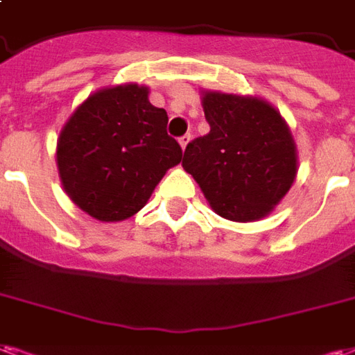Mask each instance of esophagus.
I'll return each mask as SVG.
<instances>
[{
	"instance_id": "34e87169",
	"label": "esophagus",
	"mask_w": 355,
	"mask_h": 355,
	"mask_svg": "<svg viewBox=\"0 0 355 355\" xmlns=\"http://www.w3.org/2000/svg\"><path fill=\"white\" fill-rule=\"evenodd\" d=\"M178 143H180V146H182V150H186V146H188V143H190V135H184V137L178 139Z\"/></svg>"
}]
</instances>
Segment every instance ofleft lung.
<instances>
[{
  "label": "left lung",
  "mask_w": 355,
  "mask_h": 355,
  "mask_svg": "<svg viewBox=\"0 0 355 355\" xmlns=\"http://www.w3.org/2000/svg\"><path fill=\"white\" fill-rule=\"evenodd\" d=\"M211 131L186 146L182 167L218 216L256 222L295 182L297 146L282 114L261 97L203 90Z\"/></svg>",
  "instance_id": "obj_1"
}]
</instances>
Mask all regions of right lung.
Masks as SVG:
<instances>
[{
  "label": "right lung",
  "instance_id": "right-lung-1",
  "mask_svg": "<svg viewBox=\"0 0 355 355\" xmlns=\"http://www.w3.org/2000/svg\"><path fill=\"white\" fill-rule=\"evenodd\" d=\"M148 86H107L84 99L64 124L56 164L65 193L99 222L137 214L182 148L167 135V112Z\"/></svg>",
  "mask_w": 355,
  "mask_h": 355
}]
</instances>
